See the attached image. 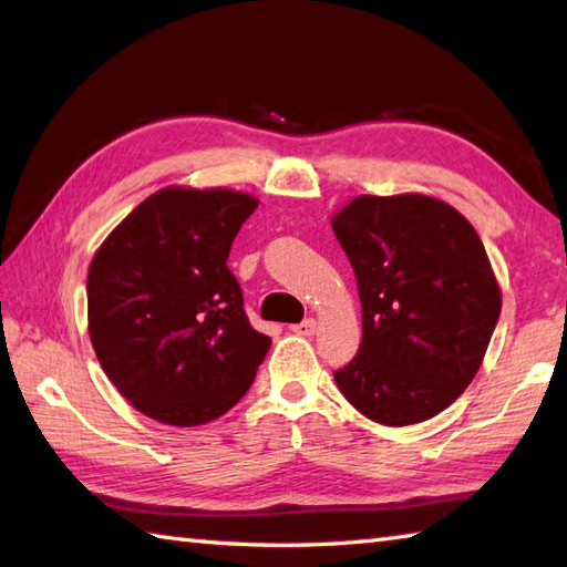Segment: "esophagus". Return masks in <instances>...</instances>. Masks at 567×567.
<instances>
[{"label":"esophagus","mask_w":567,"mask_h":567,"mask_svg":"<svg viewBox=\"0 0 567 567\" xmlns=\"http://www.w3.org/2000/svg\"><path fill=\"white\" fill-rule=\"evenodd\" d=\"M317 331V319H305L302 323H295L292 327V333L297 336H315Z\"/></svg>","instance_id":"esophagus-1"}]
</instances>
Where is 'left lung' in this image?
Here are the masks:
<instances>
[{
  "instance_id": "obj_1",
  "label": "left lung",
  "mask_w": 567,
  "mask_h": 567,
  "mask_svg": "<svg viewBox=\"0 0 567 567\" xmlns=\"http://www.w3.org/2000/svg\"><path fill=\"white\" fill-rule=\"evenodd\" d=\"M331 226L363 307V341L336 384L384 426L436 416L473 382L502 311L483 240L426 195H360Z\"/></svg>"
}]
</instances>
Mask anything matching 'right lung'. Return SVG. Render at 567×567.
<instances>
[{"instance_id": "1", "label": "right lung", "mask_w": 567, "mask_h": 567, "mask_svg": "<svg viewBox=\"0 0 567 567\" xmlns=\"http://www.w3.org/2000/svg\"><path fill=\"white\" fill-rule=\"evenodd\" d=\"M258 199L224 187H165L94 252L90 341L118 394L167 426H199L248 392L270 339L250 327L226 268Z\"/></svg>"}]
</instances>
